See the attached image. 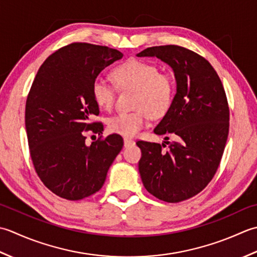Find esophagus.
<instances>
[{"label": "esophagus", "instance_id": "obj_1", "mask_svg": "<svg viewBox=\"0 0 257 257\" xmlns=\"http://www.w3.org/2000/svg\"><path fill=\"white\" fill-rule=\"evenodd\" d=\"M135 142L133 140H130V139H124V148H128V146H132L134 145Z\"/></svg>", "mask_w": 257, "mask_h": 257}]
</instances>
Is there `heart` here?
<instances>
[{
    "mask_svg": "<svg viewBox=\"0 0 257 257\" xmlns=\"http://www.w3.org/2000/svg\"><path fill=\"white\" fill-rule=\"evenodd\" d=\"M113 78L121 90L135 91L136 109L121 112L109 118V132L133 138L149 124L151 115L161 116L170 108L175 92L174 80L167 73L159 72V67L152 63L131 60L114 70ZM92 94L99 107H113L116 90L104 77L98 76L94 80Z\"/></svg>",
    "mask_w": 257,
    "mask_h": 257,
    "instance_id": "b5f03b06",
    "label": "heart"
}]
</instances>
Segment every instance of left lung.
<instances>
[{
  "label": "left lung",
  "mask_w": 257,
  "mask_h": 257,
  "mask_svg": "<svg viewBox=\"0 0 257 257\" xmlns=\"http://www.w3.org/2000/svg\"><path fill=\"white\" fill-rule=\"evenodd\" d=\"M158 57L174 72L176 93L154 133L162 144L139 141V171L144 187L159 200L185 201L206 187L221 162L229 127V109L221 80L195 52L177 45L153 46L136 54ZM176 139L168 142L167 136ZM169 149L163 150L166 144Z\"/></svg>",
  "instance_id": "left-lung-1"
}]
</instances>
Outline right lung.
<instances>
[{
  "mask_svg": "<svg viewBox=\"0 0 257 257\" xmlns=\"http://www.w3.org/2000/svg\"><path fill=\"white\" fill-rule=\"evenodd\" d=\"M107 46L72 43L41 65L25 106L31 159L43 184L57 196L77 201L101 190L107 171L123 148L117 134L85 143V131L102 133L92 123L99 108L93 82L106 66L121 60Z\"/></svg>",
  "mask_w": 257,
  "mask_h": 257,
  "instance_id": "right-lung-1",
  "label": "right lung"
}]
</instances>
